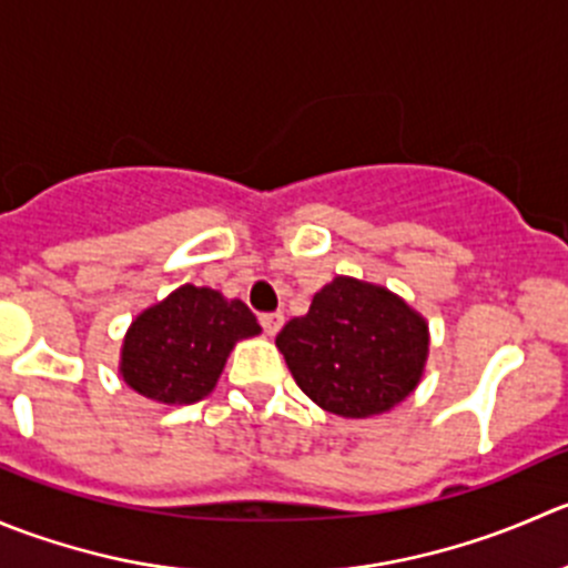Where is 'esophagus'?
Here are the masks:
<instances>
[{"label": "esophagus", "instance_id": "obj_1", "mask_svg": "<svg viewBox=\"0 0 568 568\" xmlns=\"http://www.w3.org/2000/svg\"><path fill=\"white\" fill-rule=\"evenodd\" d=\"M260 323H262V328H265V334H267V336H276L278 331H282V325H284V314H282V312L262 314Z\"/></svg>", "mask_w": 568, "mask_h": 568}]
</instances>
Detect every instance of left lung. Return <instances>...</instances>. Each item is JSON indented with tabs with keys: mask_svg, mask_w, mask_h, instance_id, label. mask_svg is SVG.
Here are the masks:
<instances>
[{
	"mask_svg": "<svg viewBox=\"0 0 568 568\" xmlns=\"http://www.w3.org/2000/svg\"><path fill=\"white\" fill-rule=\"evenodd\" d=\"M308 400L345 419L400 406L419 386L430 351L428 320L386 286L336 276L303 317L276 336Z\"/></svg>",
	"mask_w": 568,
	"mask_h": 568,
	"instance_id": "1",
	"label": "left lung"
}]
</instances>
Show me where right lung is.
Returning <instances> with one entry per match:
<instances>
[{"instance_id": "add662e5", "label": "right lung", "mask_w": 568, "mask_h": 568, "mask_svg": "<svg viewBox=\"0 0 568 568\" xmlns=\"http://www.w3.org/2000/svg\"><path fill=\"white\" fill-rule=\"evenodd\" d=\"M262 334L240 297L182 284L143 308L123 334V384L160 406H193L215 389L240 339Z\"/></svg>"}]
</instances>
